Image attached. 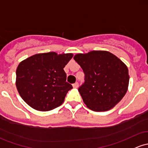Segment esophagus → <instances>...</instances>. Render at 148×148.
I'll list each match as a JSON object with an SVG mask.
<instances>
[{
  "mask_svg": "<svg viewBox=\"0 0 148 148\" xmlns=\"http://www.w3.org/2000/svg\"><path fill=\"white\" fill-rule=\"evenodd\" d=\"M72 86H73V87L75 88H78V86H79V83H78V82L74 83V84H73Z\"/></svg>",
  "mask_w": 148,
  "mask_h": 148,
  "instance_id": "obj_1",
  "label": "esophagus"
}]
</instances>
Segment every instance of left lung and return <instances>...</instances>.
<instances>
[{
	"mask_svg": "<svg viewBox=\"0 0 148 148\" xmlns=\"http://www.w3.org/2000/svg\"><path fill=\"white\" fill-rule=\"evenodd\" d=\"M74 59L85 75L79 91L89 109L107 111L123 98L129 86V70L117 57L108 51L94 50L76 55Z\"/></svg>",
	"mask_w": 148,
	"mask_h": 148,
	"instance_id": "obj_1",
	"label": "left lung"
}]
</instances>
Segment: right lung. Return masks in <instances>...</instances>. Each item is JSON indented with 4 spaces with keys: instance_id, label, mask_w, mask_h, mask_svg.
I'll return each mask as SVG.
<instances>
[{
    "instance_id": "right-lung-1",
    "label": "right lung",
    "mask_w": 148,
    "mask_h": 148,
    "mask_svg": "<svg viewBox=\"0 0 148 148\" xmlns=\"http://www.w3.org/2000/svg\"><path fill=\"white\" fill-rule=\"evenodd\" d=\"M72 57L71 53L50 52L21 62L16 71V86L24 102L38 111H50L61 105L72 88L63 69Z\"/></svg>"
}]
</instances>
